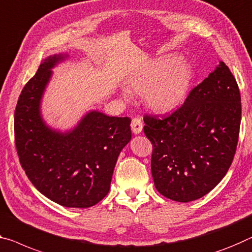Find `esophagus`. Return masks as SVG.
I'll return each mask as SVG.
<instances>
[{
	"label": "esophagus",
	"instance_id": "obj_1",
	"mask_svg": "<svg viewBox=\"0 0 252 252\" xmlns=\"http://www.w3.org/2000/svg\"><path fill=\"white\" fill-rule=\"evenodd\" d=\"M142 127H143V123L141 121V119L133 118L132 121H131V130H132V132L135 134L140 133L142 131Z\"/></svg>",
	"mask_w": 252,
	"mask_h": 252
}]
</instances>
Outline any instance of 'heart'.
Instances as JSON below:
<instances>
[{
	"mask_svg": "<svg viewBox=\"0 0 252 252\" xmlns=\"http://www.w3.org/2000/svg\"><path fill=\"white\" fill-rule=\"evenodd\" d=\"M189 65L175 57H162L151 63L130 82V90L143 93L147 104L158 112H168L179 105L189 89Z\"/></svg>",
	"mask_w": 252,
	"mask_h": 252,
	"instance_id": "heart-1",
	"label": "heart"
}]
</instances>
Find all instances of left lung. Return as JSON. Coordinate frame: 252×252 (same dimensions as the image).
I'll use <instances>...</instances> for the list:
<instances>
[{
	"label": "left lung",
	"mask_w": 252,
	"mask_h": 252,
	"mask_svg": "<svg viewBox=\"0 0 252 252\" xmlns=\"http://www.w3.org/2000/svg\"><path fill=\"white\" fill-rule=\"evenodd\" d=\"M153 143L151 173L163 196L187 203L210 193L233 161L241 122V96L229 67L213 73L166 117L145 114Z\"/></svg>",
	"instance_id": "left-lung-1"
}]
</instances>
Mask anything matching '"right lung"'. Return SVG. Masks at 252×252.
Listing matches in <instances>:
<instances>
[{"label":"right lung","mask_w":252,"mask_h":252,"mask_svg":"<svg viewBox=\"0 0 252 252\" xmlns=\"http://www.w3.org/2000/svg\"><path fill=\"white\" fill-rule=\"evenodd\" d=\"M50 56L20 94L14 112V141L19 160L40 193L66 207L97 204L110 190L118 157L131 139L129 118L93 111L68 133L46 126L40 99L50 69L62 61Z\"/></svg>","instance_id":"1"}]
</instances>
